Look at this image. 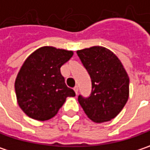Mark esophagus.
<instances>
[{
	"label": "esophagus",
	"mask_w": 150,
	"mask_h": 150,
	"mask_svg": "<svg viewBox=\"0 0 150 150\" xmlns=\"http://www.w3.org/2000/svg\"><path fill=\"white\" fill-rule=\"evenodd\" d=\"M73 90L75 91L76 95H78V93H79V87H78V86H75V87L73 88Z\"/></svg>",
	"instance_id": "34e87169"
}]
</instances>
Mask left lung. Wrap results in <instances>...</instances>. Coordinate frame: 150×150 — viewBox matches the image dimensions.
I'll list each match as a JSON object with an SVG mask.
<instances>
[{"label":"left lung","mask_w":150,"mask_h":150,"mask_svg":"<svg viewBox=\"0 0 150 150\" xmlns=\"http://www.w3.org/2000/svg\"><path fill=\"white\" fill-rule=\"evenodd\" d=\"M77 54L92 83L91 96L88 98L79 96V102L92 121H109L120 112L128 101V74L120 59L104 47L83 48Z\"/></svg>","instance_id":"left-lung-1"}]
</instances>
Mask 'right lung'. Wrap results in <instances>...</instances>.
Returning <instances> with one entry per match:
<instances>
[{
  "instance_id": "right-lung-1",
  "label": "right lung",
  "mask_w": 150,
  "mask_h": 150,
  "mask_svg": "<svg viewBox=\"0 0 150 150\" xmlns=\"http://www.w3.org/2000/svg\"><path fill=\"white\" fill-rule=\"evenodd\" d=\"M72 55L73 51L44 46L27 57L14 83L18 104L27 116L40 121L50 120L67 97L75 96L60 73L61 66Z\"/></svg>"
}]
</instances>
